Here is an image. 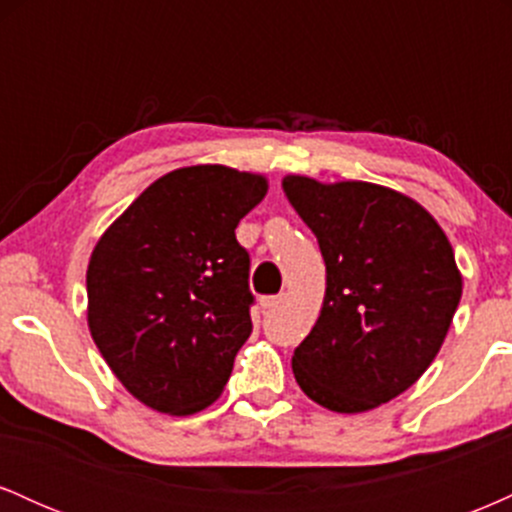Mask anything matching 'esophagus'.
<instances>
[{"mask_svg": "<svg viewBox=\"0 0 512 512\" xmlns=\"http://www.w3.org/2000/svg\"><path fill=\"white\" fill-rule=\"evenodd\" d=\"M281 301H284V298L281 296H264L262 301H260V305L264 310H272V308H276V305H279Z\"/></svg>", "mask_w": 512, "mask_h": 512, "instance_id": "34e87169", "label": "esophagus"}]
</instances>
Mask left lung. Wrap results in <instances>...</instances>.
Returning a JSON list of instances; mask_svg holds the SVG:
<instances>
[{
  "mask_svg": "<svg viewBox=\"0 0 512 512\" xmlns=\"http://www.w3.org/2000/svg\"><path fill=\"white\" fill-rule=\"evenodd\" d=\"M284 192L327 269L320 317L293 351L298 385L339 414L390 402L431 366L460 305L450 240L421 204L370 182L289 175Z\"/></svg>",
  "mask_w": 512,
  "mask_h": 512,
  "instance_id": "1",
  "label": "left lung"
}]
</instances>
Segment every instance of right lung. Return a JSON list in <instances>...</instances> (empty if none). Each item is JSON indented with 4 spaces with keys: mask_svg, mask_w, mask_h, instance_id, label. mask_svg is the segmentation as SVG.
Returning a JSON list of instances; mask_svg holds the SVG:
<instances>
[{
    "mask_svg": "<svg viewBox=\"0 0 512 512\" xmlns=\"http://www.w3.org/2000/svg\"><path fill=\"white\" fill-rule=\"evenodd\" d=\"M267 180L226 166L173 170L129 204L86 272L91 337L146 407L195 414L228 383L252 332L238 221Z\"/></svg>",
    "mask_w": 512,
    "mask_h": 512,
    "instance_id": "1",
    "label": "right lung"
}]
</instances>
